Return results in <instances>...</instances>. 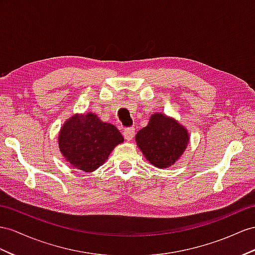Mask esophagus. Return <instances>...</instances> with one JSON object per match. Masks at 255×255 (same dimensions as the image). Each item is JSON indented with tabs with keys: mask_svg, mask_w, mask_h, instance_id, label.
<instances>
[{
	"mask_svg": "<svg viewBox=\"0 0 255 255\" xmlns=\"http://www.w3.org/2000/svg\"><path fill=\"white\" fill-rule=\"evenodd\" d=\"M124 136H125V139L127 140V141H130V140H132L133 139V136H134V133H135V131H134V128H132V127H130V128H126L125 130H124Z\"/></svg>",
	"mask_w": 255,
	"mask_h": 255,
	"instance_id": "1",
	"label": "esophagus"
}]
</instances>
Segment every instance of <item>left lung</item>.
Wrapping results in <instances>:
<instances>
[{
  "mask_svg": "<svg viewBox=\"0 0 255 255\" xmlns=\"http://www.w3.org/2000/svg\"><path fill=\"white\" fill-rule=\"evenodd\" d=\"M135 142L149 164L166 169L183 155L190 144V134L177 120L157 112L135 134Z\"/></svg>",
  "mask_w": 255,
  "mask_h": 255,
  "instance_id": "left-lung-1",
  "label": "left lung"
}]
</instances>
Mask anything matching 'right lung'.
<instances>
[{"label":"right lung","mask_w":255,"mask_h":255,"mask_svg":"<svg viewBox=\"0 0 255 255\" xmlns=\"http://www.w3.org/2000/svg\"><path fill=\"white\" fill-rule=\"evenodd\" d=\"M124 142L112 124L102 122L95 113L74 114L62 125L58 144L64 159L85 172L102 166L116 145Z\"/></svg>","instance_id":"obj_1"}]
</instances>
